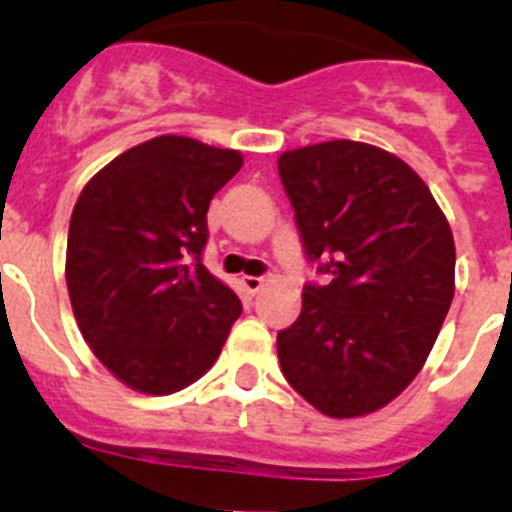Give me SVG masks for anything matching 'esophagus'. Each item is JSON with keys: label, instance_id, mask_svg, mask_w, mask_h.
<instances>
[{"label": "esophagus", "instance_id": "obj_1", "mask_svg": "<svg viewBox=\"0 0 512 512\" xmlns=\"http://www.w3.org/2000/svg\"><path fill=\"white\" fill-rule=\"evenodd\" d=\"M265 277H252V275H245L242 277V285H245V290L247 292H252V295H255V292H260L262 290V285H265Z\"/></svg>", "mask_w": 512, "mask_h": 512}]
</instances>
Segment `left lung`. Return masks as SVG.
Listing matches in <instances>:
<instances>
[{"label": "left lung", "instance_id": "1", "mask_svg": "<svg viewBox=\"0 0 512 512\" xmlns=\"http://www.w3.org/2000/svg\"><path fill=\"white\" fill-rule=\"evenodd\" d=\"M282 187L310 262L302 312L277 332L292 388L322 415L360 418L415 380L455 295V242L428 185L400 157L352 140L282 152Z\"/></svg>", "mask_w": 512, "mask_h": 512}]
</instances>
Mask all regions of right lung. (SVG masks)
<instances>
[{"label":"right lung","mask_w":512,"mask_h":512,"mask_svg":"<svg viewBox=\"0 0 512 512\" xmlns=\"http://www.w3.org/2000/svg\"><path fill=\"white\" fill-rule=\"evenodd\" d=\"M237 150L162 135L84 185L67 237V290L97 360L145 395L200 380L240 317V297L202 265L207 210L240 172Z\"/></svg>","instance_id":"add662e5"}]
</instances>
